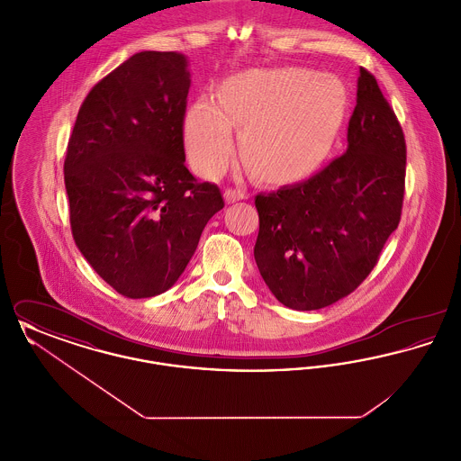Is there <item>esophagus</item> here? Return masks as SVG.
<instances>
[{"mask_svg": "<svg viewBox=\"0 0 461 461\" xmlns=\"http://www.w3.org/2000/svg\"><path fill=\"white\" fill-rule=\"evenodd\" d=\"M245 198V194L241 192V190H235V188H228L226 192H224V200L228 202V203H233V202H240Z\"/></svg>", "mask_w": 461, "mask_h": 461, "instance_id": "1", "label": "esophagus"}]
</instances>
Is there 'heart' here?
Returning a JSON list of instances; mask_svg holds the SVG:
<instances>
[{"label":"heart","mask_w":461,"mask_h":461,"mask_svg":"<svg viewBox=\"0 0 461 461\" xmlns=\"http://www.w3.org/2000/svg\"><path fill=\"white\" fill-rule=\"evenodd\" d=\"M348 109L342 81L306 68L247 70L226 79L218 104L198 98L183 117V145L194 169L222 173L233 155L237 128L241 160L254 177L292 185L329 157Z\"/></svg>","instance_id":"heart-1"}]
</instances>
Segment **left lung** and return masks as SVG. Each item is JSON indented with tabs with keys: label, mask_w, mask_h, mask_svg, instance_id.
<instances>
[{
	"label": "left lung",
	"mask_w": 461,
	"mask_h": 461,
	"mask_svg": "<svg viewBox=\"0 0 461 461\" xmlns=\"http://www.w3.org/2000/svg\"><path fill=\"white\" fill-rule=\"evenodd\" d=\"M404 176L401 124L361 67L344 155L304 183L256 197L254 258L271 294L312 311L361 285L401 220Z\"/></svg>",
	"instance_id": "obj_1"
}]
</instances>
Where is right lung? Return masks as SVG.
<instances>
[{
    "mask_svg": "<svg viewBox=\"0 0 461 461\" xmlns=\"http://www.w3.org/2000/svg\"><path fill=\"white\" fill-rule=\"evenodd\" d=\"M188 60L140 51L85 98L67 145L72 237L91 267L130 299L175 285L224 207L185 166Z\"/></svg>",
    "mask_w": 461,
    "mask_h": 461,
    "instance_id": "add662e5",
    "label": "right lung"
}]
</instances>
